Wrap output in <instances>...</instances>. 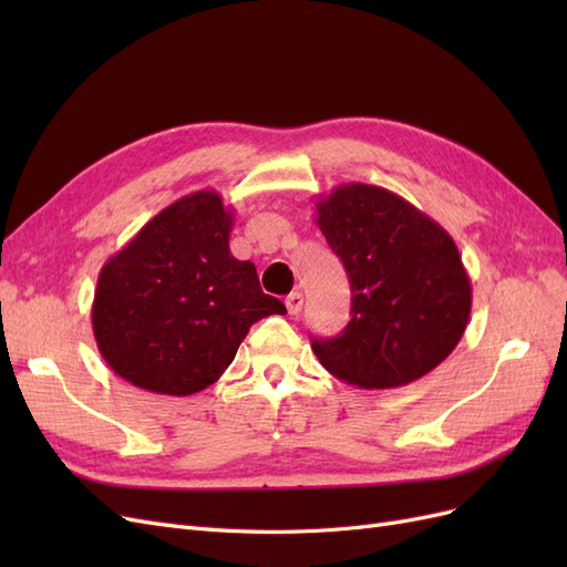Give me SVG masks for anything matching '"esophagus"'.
Masks as SVG:
<instances>
[{
    "label": "esophagus",
    "mask_w": 567,
    "mask_h": 567,
    "mask_svg": "<svg viewBox=\"0 0 567 567\" xmlns=\"http://www.w3.org/2000/svg\"><path fill=\"white\" fill-rule=\"evenodd\" d=\"M302 302H305V298H302V293H298V290H296V293H290L288 298H286V307H288V315H298L300 310H302Z\"/></svg>",
    "instance_id": "obj_1"
}]
</instances>
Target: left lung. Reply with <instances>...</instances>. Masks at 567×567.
<instances>
[{
    "label": "left lung",
    "instance_id": "8db88e82",
    "mask_svg": "<svg viewBox=\"0 0 567 567\" xmlns=\"http://www.w3.org/2000/svg\"><path fill=\"white\" fill-rule=\"evenodd\" d=\"M315 208L352 290L342 333L312 340L321 367L362 390L402 388L431 373L458 346L473 305L454 238L373 184H340Z\"/></svg>",
    "mask_w": 567,
    "mask_h": 567
}]
</instances>
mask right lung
I'll return each mask as SVG.
<instances>
[{
  "label": "right lung",
  "mask_w": 567,
  "mask_h": 567,
  "mask_svg": "<svg viewBox=\"0 0 567 567\" xmlns=\"http://www.w3.org/2000/svg\"><path fill=\"white\" fill-rule=\"evenodd\" d=\"M234 213L213 188L167 205L99 271L92 329L106 364L146 392L186 398L234 362L250 326L286 315L229 250Z\"/></svg>",
  "instance_id": "right-lung-1"
}]
</instances>
